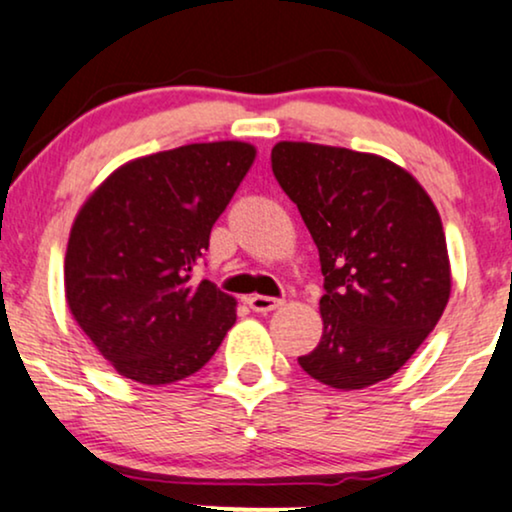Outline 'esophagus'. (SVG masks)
<instances>
[{"label": "esophagus", "mask_w": 512, "mask_h": 512, "mask_svg": "<svg viewBox=\"0 0 512 512\" xmlns=\"http://www.w3.org/2000/svg\"><path fill=\"white\" fill-rule=\"evenodd\" d=\"M248 304H250L252 312L269 314V312H274V309L281 307L283 300H276V297H269V295H250Z\"/></svg>", "instance_id": "1"}]
</instances>
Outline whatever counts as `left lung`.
<instances>
[{"label":"left lung","instance_id":"8db88e82","mask_svg":"<svg viewBox=\"0 0 512 512\" xmlns=\"http://www.w3.org/2000/svg\"><path fill=\"white\" fill-rule=\"evenodd\" d=\"M271 170L319 248L323 335L297 361L364 390L413 357L451 295L442 219L409 172L373 153L278 141Z\"/></svg>","mask_w":512,"mask_h":512}]
</instances>
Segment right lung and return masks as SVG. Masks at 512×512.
Returning <instances> with one entry per match:
<instances>
[{
	"label": "right lung",
	"instance_id": "right-lung-1",
	"mask_svg": "<svg viewBox=\"0 0 512 512\" xmlns=\"http://www.w3.org/2000/svg\"><path fill=\"white\" fill-rule=\"evenodd\" d=\"M245 141L129 160L84 200L66 250V302L115 371L141 385L200 371L236 323V300L191 283L250 165Z\"/></svg>",
	"mask_w": 512,
	"mask_h": 512
}]
</instances>
